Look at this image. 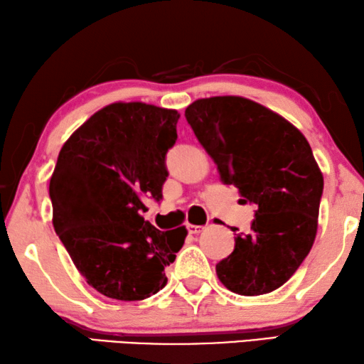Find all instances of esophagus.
I'll return each mask as SVG.
<instances>
[{"label":"esophagus","instance_id":"esophagus-1","mask_svg":"<svg viewBox=\"0 0 364 364\" xmlns=\"http://www.w3.org/2000/svg\"><path fill=\"white\" fill-rule=\"evenodd\" d=\"M203 225H195V224H188L187 225V230H188V234H200V232H203Z\"/></svg>","mask_w":364,"mask_h":364}]
</instances>
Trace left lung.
I'll return each instance as SVG.
<instances>
[{
  "mask_svg": "<svg viewBox=\"0 0 364 364\" xmlns=\"http://www.w3.org/2000/svg\"><path fill=\"white\" fill-rule=\"evenodd\" d=\"M187 122L242 203L256 206L252 232L216 264L225 287L263 295L284 285L313 247L324 181L311 146L282 116L242 97L196 100Z\"/></svg>",
  "mask_w": 364,
  "mask_h": 364,
  "instance_id": "obj_1",
  "label": "left lung"
}]
</instances>
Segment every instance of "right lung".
Listing matches in <instances>:
<instances>
[{
    "label": "right lung",
    "instance_id": "obj_1",
    "mask_svg": "<svg viewBox=\"0 0 364 364\" xmlns=\"http://www.w3.org/2000/svg\"><path fill=\"white\" fill-rule=\"evenodd\" d=\"M178 112L112 103L75 130L50 181L53 225L88 285L109 299L145 300L168 282L187 229L159 230L140 216L163 198L166 153Z\"/></svg>",
    "mask_w": 364,
    "mask_h": 364
}]
</instances>
